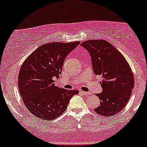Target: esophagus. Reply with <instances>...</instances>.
<instances>
[{"label": "esophagus", "mask_w": 147, "mask_h": 147, "mask_svg": "<svg viewBox=\"0 0 147 147\" xmlns=\"http://www.w3.org/2000/svg\"><path fill=\"white\" fill-rule=\"evenodd\" d=\"M81 93L83 95H85V96H88V95L90 94V92H87L82 91V90H81Z\"/></svg>", "instance_id": "1"}]
</instances>
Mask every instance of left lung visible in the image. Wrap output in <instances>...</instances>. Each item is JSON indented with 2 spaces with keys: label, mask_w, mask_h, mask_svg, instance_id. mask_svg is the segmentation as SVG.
Here are the masks:
<instances>
[{
  "label": "left lung",
  "mask_w": 147,
  "mask_h": 147,
  "mask_svg": "<svg viewBox=\"0 0 147 147\" xmlns=\"http://www.w3.org/2000/svg\"><path fill=\"white\" fill-rule=\"evenodd\" d=\"M81 45L90 53L95 75L102 77V92L96 94L100 105L94 111L102 116L118 114L127 105L134 86V74L129 63L106 40H90Z\"/></svg>",
  "instance_id": "1"
}]
</instances>
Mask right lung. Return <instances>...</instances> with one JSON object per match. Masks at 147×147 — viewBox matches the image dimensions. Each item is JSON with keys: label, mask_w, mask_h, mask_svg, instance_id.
I'll return each mask as SVG.
<instances>
[{"label": "right lung", "mask_w": 147, "mask_h": 147, "mask_svg": "<svg viewBox=\"0 0 147 147\" xmlns=\"http://www.w3.org/2000/svg\"><path fill=\"white\" fill-rule=\"evenodd\" d=\"M80 44L51 42L40 46L20 67L18 88L26 107L35 117L53 121L65 112L69 100L78 90L55 86L66 56Z\"/></svg>", "instance_id": "add662e5"}]
</instances>
